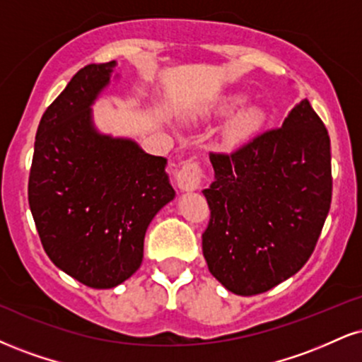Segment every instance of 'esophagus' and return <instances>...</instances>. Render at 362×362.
<instances>
[{
  "mask_svg": "<svg viewBox=\"0 0 362 362\" xmlns=\"http://www.w3.org/2000/svg\"><path fill=\"white\" fill-rule=\"evenodd\" d=\"M177 185L182 190H195L199 189L200 180H202V167L197 158H190L182 163L177 172Z\"/></svg>",
  "mask_w": 362,
  "mask_h": 362,
  "instance_id": "obj_1",
  "label": "esophagus"
}]
</instances>
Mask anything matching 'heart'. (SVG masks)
<instances>
[{"mask_svg":"<svg viewBox=\"0 0 362 362\" xmlns=\"http://www.w3.org/2000/svg\"><path fill=\"white\" fill-rule=\"evenodd\" d=\"M239 103H241V98H230L228 104H226V107H233ZM261 116L263 115H261V111L256 110V107H246V110H243L238 116H234L233 119H230V123L228 126V136L230 139H234V141L247 136V134L258 128V124L261 123Z\"/></svg>","mask_w":362,"mask_h":362,"instance_id":"b5f03b06","label":"heart"}]
</instances>
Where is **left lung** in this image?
<instances>
[{"instance_id": "obj_1", "label": "left lung", "mask_w": 362, "mask_h": 362, "mask_svg": "<svg viewBox=\"0 0 362 362\" xmlns=\"http://www.w3.org/2000/svg\"><path fill=\"white\" fill-rule=\"evenodd\" d=\"M209 158V272L233 293H263L293 276L319 241L332 200L327 128L303 99L281 126Z\"/></svg>"}]
</instances>
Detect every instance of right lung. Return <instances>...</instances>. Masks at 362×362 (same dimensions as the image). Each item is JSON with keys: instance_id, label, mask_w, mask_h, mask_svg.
<instances>
[{"instance_id": "obj_1", "label": "right lung", "mask_w": 362, "mask_h": 362, "mask_svg": "<svg viewBox=\"0 0 362 362\" xmlns=\"http://www.w3.org/2000/svg\"><path fill=\"white\" fill-rule=\"evenodd\" d=\"M115 62L90 64L43 112L35 136L28 204L52 263L90 288H112L143 261L151 219L175 197L167 160L90 123Z\"/></svg>"}]
</instances>
